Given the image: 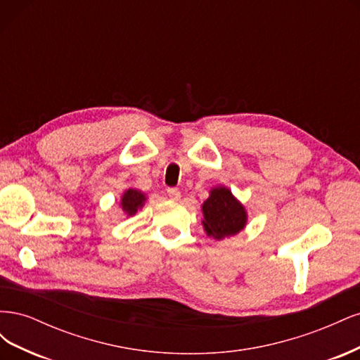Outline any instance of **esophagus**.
Returning a JSON list of instances; mask_svg holds the SVG:
<instances>
[{"label":"esophagus","instance_id":"34e87169","mask_svg":"<svg viewBox=\"0 0 360 360\" xmlns=\"http://www.w3.org/2000/svg\"><path fill=\"white\" fill-rule=\"evenodd\" d=\"M167 192H168V197H169V200H172V201H179V200H180V197H181V195H180V191H179L177 188H169Z\"/></svg>","mask_w":360,"mask_h":360}]
</instances>
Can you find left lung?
I'll use <instances>...</instances> for the list:
<instances>
[{
  "instance_id": "left-lung-1",
  "label": "left lung",
  "mask_w": 360,
  "mask_h": 360,
  "mask_svg": "<svg viewBox=\"0 0 360 360\" xmlns=\"http://www.w3.org/2000/svg\"><path fill=\"white\" fill-rule=\"evenodd\" d=\"M202 226L209 237L222 240L240 233L248 224V212L233 192L225 186H214L202 205Z\"/></svg>"
}]
</instances>
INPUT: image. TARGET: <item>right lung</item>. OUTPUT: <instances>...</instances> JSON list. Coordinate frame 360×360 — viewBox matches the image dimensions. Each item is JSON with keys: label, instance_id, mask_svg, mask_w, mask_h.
I'll return each instance as SVG.
<instances>
[{"label": "right lung", "instance_id": "1", "mask_svg": "<svg viewBox=\"0 0 360 360\" xmlns=\"http://www.w3.org/2000/svg\"><path fill=\"white\" fill-rule=\"evenodd\" d=\"M146 201H147V197L144 192H141L135 188H129L122 195L120 207H122V210L129 217V216H134L138 210L143 209Z\"/></svg>", "mask_w": 360, "mask_h": 360}]
</instances>
